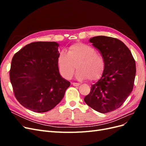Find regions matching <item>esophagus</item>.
<instances>
[{
	"label": "esophagus",
	"instance_id": "obj_1",
	"mask_svg": "<svg viewBox=\"0 0 146 146\" xmlns=\"http://www.w3.org/2000/svg\"><path fill=\"white\" fill-rule=\"evenodd\" d=\"M80 85V84L78 83H72V85L74 86H78Z\"/></svg>",
	"mask_w": 146,
	"mask_h": 146
}]
</instances>
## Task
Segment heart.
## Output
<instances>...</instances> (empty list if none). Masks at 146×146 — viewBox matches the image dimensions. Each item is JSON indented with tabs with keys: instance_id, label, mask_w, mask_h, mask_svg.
<instances>
[{
	"instance_id": "b5f03b06",
	"label": "heart",
	"mask_w": 146,
	"mask_h": 146,
	"mask_svg": "<svg viewBox=\"0 0 146 146\" xmlns=\"http://www.w3.org/2000/svg\"><path fill=\"white\" fill-rule=\"evenodd\" d=\"M57 65L61 76L66 79L72 77L75 68H77V79L90 81L99 79L104 72L105 60L97 54L93 47L82 42L69 46L66 52H61L57 58Z\"/></svg>"
}]
</instances>
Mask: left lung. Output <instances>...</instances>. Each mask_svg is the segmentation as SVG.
Wrapping results in <instances>:
<instances>
[{"instance_id": "left-lung-1", "label": "left lung", "mask_w": 146, "mask_h": 146, "mask_svg": "<svg viewBox=\"0 0 146 146\" xmlns=\"http://www.w3.org/2000/svg\"><path fill=\"white\" fill-rule=\"evenodd\" d=\"M105 60V70L98 82L91 86L84 101L101 113L119 108L133 90L136 63L129 48L119 39L98 36L90 39Z\"/></svg>"}]
</instances>
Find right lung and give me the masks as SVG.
<instances>
[{
	"instance_id": "add662e5",
	"label": "right lung",
	"mask_w": 146,
	"mask_h": 146,
	"mask_svg": "<svg viewBox=\"0 0 146 146\" xmlns=\"http://www.w3.org/2000/svg\"><path fill=\"white\" fill-rule=\"evenodd\" d=\"M58 47L56 42H34L13 57L10 78L13 92L31 111L44 113L54 108L70 85L59 72Z\"/></svg>"
}]
</instances>
